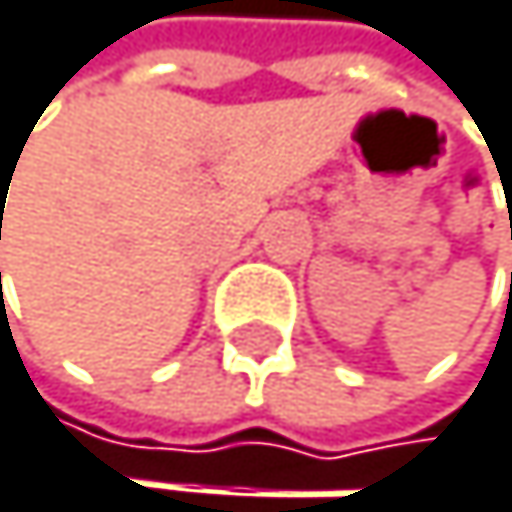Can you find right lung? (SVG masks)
<instances>
[{
  "instance_id": "right-lung-1",
  "label": "right lung",
  "mask_w": 512,
  "mask_h": 512,
  "mask_svg": "<svg viewBox=\"0 0 512 512\" xmlns=\"http://www.w3.org/2000/svg\"><path fill=\"white\" fill-rule=\"evenodd\" d=\"M0 239H2V235H0Z\"/></svg>"
}]
</instances>
